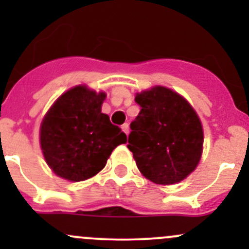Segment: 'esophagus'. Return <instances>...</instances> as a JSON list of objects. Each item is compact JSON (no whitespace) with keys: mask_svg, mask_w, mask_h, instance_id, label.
<instances>
[{"mask_svg":"<svg viewBox=\"0 0 249 249\" xmlns=\"http://www.w3.org/2000/svg\"><path fill=\"white\" fill-rule=\"evenodd\" d=\"M122 130L125 132V134H126V136H127V135H129V125L124 124V125H123V126H122Z\"/></svg>","mask_w":249,"mask_h":249,"instance_id":"1","label":"esophagus"}]
</instances>
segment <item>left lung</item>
<instances>
[{"mask_svg":"<svg viewBox=\"0 0 249 249\" xmlns=\"http://www.w3.org/2000/svg\"><path fill=\"white\" fill-rule=\"evenodd\" d=\"M141 106L130 124L127 148L140 172L157 184H175L190 175L202 154L200 118L189 102L165 87L136 94Z\"/></svg>","mask_w":249,"mask_h":249,"instance_id":"obj_1","label":"left lung"}]
</instances>
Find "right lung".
I'll use <instances>...</instances> for the list:
<instances>
[{
    "mask_svg": "<svg viewBox=\"0 0 249 249\" xmlns=\"http://www.w3.org/2000/svg\"><path fill=\"white\" fill-rule=\"evenodd\" d=\"M105 92L85 85L67 90L44 115L39 141L48 166L64 179L80 182L106 166L117 145L126 135L101 112Z\"/></svg>",
    "mask_w": 249,
    "mask_h": 249,
    "instance_id": "1",
    "label": "right lung"
}]
</instances>
